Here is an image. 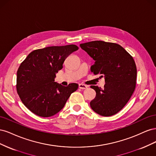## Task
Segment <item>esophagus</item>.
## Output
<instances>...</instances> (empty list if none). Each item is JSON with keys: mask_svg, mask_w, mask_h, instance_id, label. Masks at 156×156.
<instances>
[{"mask_svg": "<svg viewBox=\"0 0 156 156\" xmlns=\"http://www.w3.org/2000/svg\"><path fill=\"white\" fill-rule=\"evenodd\" d=\"M87 86L85 85V84H79V88H81V89H86L87 88Z\"/></svg>", "mask_w": 156, "mask_h": 156, "instance_id": "esophagus-1", "label": "esophagus"}]
</instances>
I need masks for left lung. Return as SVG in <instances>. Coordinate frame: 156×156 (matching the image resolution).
Masks as SVG:
<instances>
[{
  "instance_id": "8db88e82",
  "label": "left lung",
  "mask_w": 156,
  "mask_h": 156,
  "mask_svg": "<svg viewBox=\"0 0 156 156\" xmlns=\"http://www.w3.org/2000/svg\"><path fill=\"white\" fill-rule=\"evenodd\" d=\"M80 47L95 60L91 72L105 78L104 88L90 87L96 92L90 103L91 108L103 116L116 114L135 89L136 68L133 57L122 46L111 42L92 41Z\"/></svg>"
}]
</instances>
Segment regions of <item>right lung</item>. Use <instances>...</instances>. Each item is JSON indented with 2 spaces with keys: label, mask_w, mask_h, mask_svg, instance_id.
Returning <instances> with one entry per match:
<instances>
[{
  "label": "right lung",
  "mask_w": 156,
  "mask_h": 156,
  "mask_svg": "<svg viewBox=\"0 0 156 156\" xmlns=\"http://www.w3.org/2000/svg\"><path fill=\"white\" fill-rule=\"evenodd\" d=\"M78 49L75 45L47 47L32 51L21 64L17 72V92L34 114L41 117L56 115L77 90V84L64 87L55 82V78L65 59Z\"/></svg>",
  "instance_id": "1"
}]
</instances>
